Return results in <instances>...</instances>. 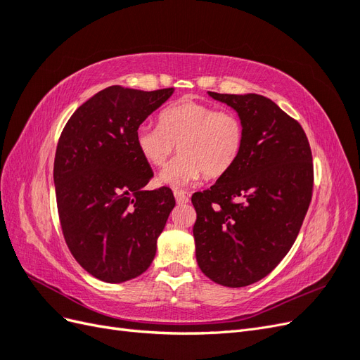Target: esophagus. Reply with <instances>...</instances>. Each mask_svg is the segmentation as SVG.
Listing matches in <instances>:
<instances>
[{"mask_svg":"<svg viewBox=\"0 0 360 360\" xmlns=\"http://www.w3.org/2000/svg\"><path fill=\"white\" fill-rule=\"evenodd\" d=\"M174 197H176L177 204H186V202H189V197L183 191H179V189L174 191Z\"/></svg>","mask_w":360,"mask_h":360,"instance_id":"1","label":"esophagus"}]
</instances>
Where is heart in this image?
Instances as JSON below:
<instances>
[{
  "mask_svg": "<svg viewBox=\"0 0 360 360\" xmlns=\"http://www.w3.org/2000/svg\"><path fill=\"white\" fill-rule=\"evenodd\" d=\"M135 144L144 160L156 168L165 165L177 144L179 156L160 172L159 180L184 186L202 174L205 179H219L236 165L245 146V124L233 111L183 97L163 108L158 126H138Z\"/></svg>",
  "mask_w": 360,
  "mask_h": 360,
  "instance_id": "heart-1",
  "label": "heart"
}]
</instances>
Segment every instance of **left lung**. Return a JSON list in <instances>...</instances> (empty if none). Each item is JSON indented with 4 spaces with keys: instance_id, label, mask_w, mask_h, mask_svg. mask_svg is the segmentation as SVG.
<instances>
[{
    "instance_id": "left-lung-1",
    "label": "left lung",
    "mask_w": 360,
    "mask_h": 360,
    "mask_svg": "<svg viewBox=\"0 0 360 360\" xmlns=\"http://www.w3.org/2000/svg\"><path fill=\"white\" fill-rule=\"evenodd\" d=\"M209 94L237 111L245 146L225 176L192 195L197 261L216 284L246 287L267 276L296 240L312 198V153L300 123L267 97Z\"/></svg>"
}]
</instances>
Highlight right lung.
<instances>
[{
  "mask_svg": "<svg viewBox=\"0 0 360 360\" xmlns=\"http://www.w3.org/2000/svg\"><path fill=\"white\" fill-rule=\"evenodd\" d=\"M174 89L112 85L76 110L60 135L53 183L61 231L75 259L117 284L150 267L176 205L172 191H144L153 177L135 144L138 126Z\"/></svg>",
  "mask_w": 360,
  "mask_h": 360,
  "instance_id": "1",
  "label": "right lung"
}]
</instances>
